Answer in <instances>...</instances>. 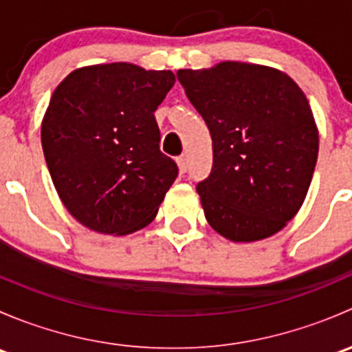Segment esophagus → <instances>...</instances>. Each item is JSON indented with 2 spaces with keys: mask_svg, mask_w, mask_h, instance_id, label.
Here are the masks:
<instances>
[{
  "mask_svg": "<svg viewBox=\"0 0 352 352\" xmlns=\"http://www.w3.org/2000/svg\"><path fill=\"white\" fill-rule=\"evenodd\" d=\"M177 165H179V172L180 173H186L187 172V158L186 156H179V158H177Z\"/></svg>",
  "mask_w": 352,
  "mask_h": 352,
  "instance_id": "esophagus-1",
  "label": "esophagus"
}]
</instances>
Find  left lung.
<instances>
[{"label":"left lung","instance_id":"1","mask_svg":"<svg viewBox=\"0 0 352 352\" xmlns=\"http://www.w3.org/2000/svg\"><path fill=\"white\" fill-rule=\"evenodd\" d=\"M177 78L211 133V175L197 184L211 228L245 243L281 232L307 197L318 156L303 90L276 67L236 61Z\"/></svg>","mask_w":352,"mask_h":352}]
</instances>
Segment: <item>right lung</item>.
Returning a JSON list of instances; mask_svg holds the SVG:
<instances>
[{
	"label": "right lung",
	"mask_w": 352,
	"mask_h": 352,
	"mask_svg": "<svg viewBox=\"0 0 352 352\" xmlns=\"http://www.w3.org/2000/svg\"><path fill=\"white\" fill-rule=\"evenodd\" d=\"M173 83L172 71L110 63L71 71L52 94L42 150L59 199L88 230L124 236L155 219L179 173L153 113Z\"/></svg>",
	"instance_id": "obj_1"
}]
</instances>
